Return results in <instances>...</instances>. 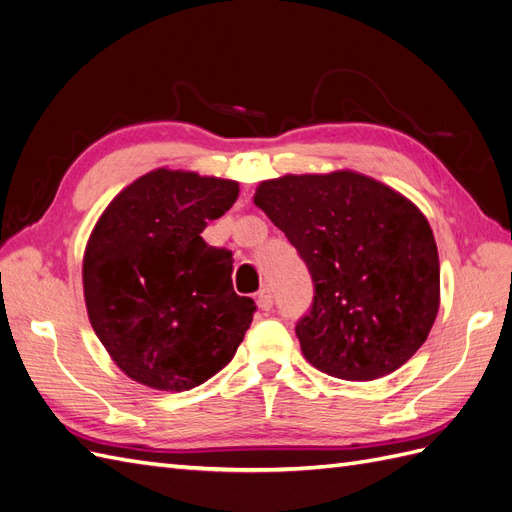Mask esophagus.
I'll use <instances>...</instances> for the list:
<instances>
[{
	"instance_id": "1",
	"label": "esophagus",
	"mask_w": 512,
	"mask_h": 512,
	"mask_svg": "<svg viewBox=\"0 0 512 512\" xmlns=\"http://www.w3.org/2000/svg\"><path fill=\"white\" fill-rule=\"evenodd\" d=\"M256 303L258 307L262 309V312H269V309L273 307V294H271V288H260L258 294H256Z\"/></svg>"
}]
</instances>
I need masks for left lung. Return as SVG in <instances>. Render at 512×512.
<instances>
[{
	"mask_svg": "<svg viewBox=\"0 0 512 512\" xmlns=\"http://www.w3.org/2000/svg\"><path fill=\"white\" fill-rule=\"evenodd\" d=\"M254 203L312 275V307L294 327L309 363L367 382L412 359L438 316L440 262L427 218L406 196L335 170L262 181Z\"/></svg>",
	"mask_w": 512,
	"mask_h": 512,
	"instance_id": "1",
	"label": "left lung"
}]
</instances>
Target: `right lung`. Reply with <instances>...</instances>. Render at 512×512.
Segmentation results:
<instances>
[{"label":"right lung","mask_w":512,"mask_h":512,"mask_svg":"<svg viewBox=\"0 0 512 512\" xmlns=\"http://www.w3.org/2000/svg\"><path fill=\"white\" fill-rule=\"evenodd\" d=\"M239 183L158 168L106 207L83 258L89 322L128 378L190 391L230 363L256 305L232 290V254L200 237Z\"/></svg>","instance_id":"right-lung-1"}]
</instances>
